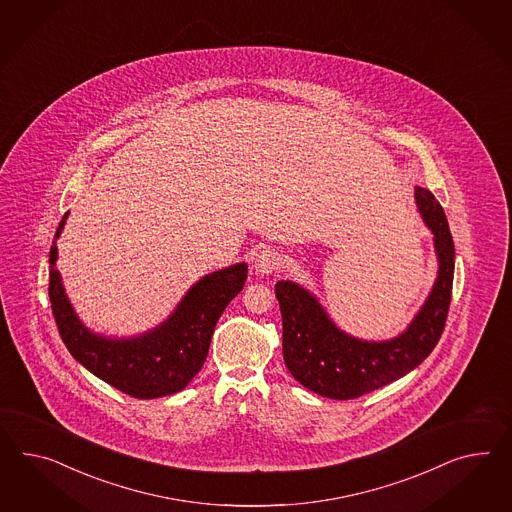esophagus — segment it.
I'll return each instance as SVG.
<instances>
[{
	"label": "esophagus",
	"instance_id": "1",
	"mask_svg": "<svg viewBox=\"0 0 512 512\" xmlns=\"http://www.w3.org/2000/svg\"><path fill=\"white\" fill-rule=\"evenodd\" d=\"M281 266V257L277 255L274 249H263L259 255H257V259H255V263H253V270L259 274V276H270V274H274L277 268Z\"/></svg>",
	"mask_w": 512,
	"mask_h": 512
}]
</instances>
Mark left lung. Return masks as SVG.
Segmentation results:
<instances>
[{
	"label": "left lung",
	"instance_id": "obj_1",
	"mask_svg": "<svg viewBox=\"0 0 512 512\" xmlns=\"http://www.w3.org/2000/svg\"><path fill=\"white\" fill-rule=\"evenodd\" d=\"M415 205L432 233L438 272L427 300L397 337L367 341L341 330L317 296L294 281H277L283 318V360L292 376L322 397L356 399L387 386L429 356L442 337L451 304L455 244L442 205L415 186Z\"/></svg>",
	"mask_w": 512,
	"mask_h": 512
}]
</instances>
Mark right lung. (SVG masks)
I'll list each match as a JSON object with an SVG mask.
<instances>
[{
  "instance_id": "obj_1",
  "label": "right lung",
  "mask_w": 512,
  "mask_h": 512,
  "mask_svg": "<svg viewBox=\"0 0 512 512\" xmlns=\"http://www.w3.org/2000/svg\"><path fill=\"white\" fill-rule=\"evenodd\" d=\"M67 218L69 212L59 223L50 248L48 294L57 330L72 358L106 384L136 399H158L182 391L207 360L221 313L244 289L248 264H231L195 281L171 315L152 330L130 337H111L83 324L56 268L57 238L63 233Z\"/></svg>"
}]
</instances>
